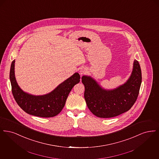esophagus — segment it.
Returning <instances> with one entry per match:
<instances>
[{
	"mask_svg": "<svg viewBox=\"0 0 159 159\" xmlns=\"http://www.w3.org/2000/svg\"><path fill=\"white\" fill-rule=\"evenodd\" d=\"M85 72H86V70H85L84 68H81V69L80 70V71H79V73H80V75H84V74L85 73Z\"/></svg>",
	"mask_w": 159,
	"mask_h": 159,
	"instance_id": "esophagus-1",
	"label": "esophagus"
}]
</instances>
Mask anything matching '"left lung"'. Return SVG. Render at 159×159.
Listing matches in <instances>:
<instances>
[{
  "label": "left lung",
  "mask_w": 159,
  "mask_h": 159,
  "mask_svg": "<svg viewBox=\"0 0 159 159\" xmlns=\"http://www.w3.org/2000/svg\"><path fill=\"white\" fill-rule=\"evenodd\" d=\"M82 79L85 89L84 97L89 110L100 118H110L128 111L135 104L139 92L142 74L138 61L135 60L128 80L113 90L102 89L90 77L84 76Z\"/></svg>",
  "instance_id": "1"
}]
</instances>
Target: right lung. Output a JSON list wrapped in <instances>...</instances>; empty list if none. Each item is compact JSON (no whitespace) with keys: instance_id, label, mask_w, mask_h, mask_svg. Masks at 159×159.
Listing matches in <instances>:
<instances>
[{"instance_id":"right-lung-1","label":"right lung","mask_w":159,"mask_h":159,"mask_svg":"<svg viewBox=\"0 0 159 159\" xmlns=\"http://www.w3.org/2000/svg\"><path fill=\"white\" fill-rule=\"evenodd\" d=\"M15 60L12 61L9 78L12 92L16 103L25 113L40 117H52L60 113L65 106L68 94L73 86L80 82V76L75 73L51 93L42 96H33L23 92L16 82Z\"/></svg>"}]
</instances>
